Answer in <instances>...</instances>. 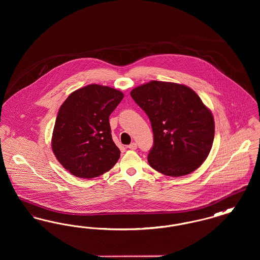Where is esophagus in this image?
I'll return each mask as SVG.
<instances>
[{"instance_id":"obj_1","label":"esophagus","mask_w":260,"mask_h":260,"mask_svg":"<svg viewBox=\"0 0 260 260\" xmlns=\"http://www.w3.org/2000/svg\"><path fill=\"white\" fill-rule=\"evenodd\" d=\"M127 147L131 149V150H136V149L137 148V144H136V142H133V143H131Z\"/></svg>"}]
</instances>
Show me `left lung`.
I'll return each mask as SVG.
<instances>
[{
	"label": "left lung",
	"instance_id": "1",
	"mask_svg": "<svg viewBox=\"0 0 260 260\" xmlns=\"http://www.w3.org/2000/svg\"><path fill=\"white\" fill-rule=\"evenodd\" d=\"M131 95L148 116L154 144L149 165L169 176L194 172L210 154L214 121L198 94L184 85L151 81Z\"/></svg>",
	"mask_w": 260,
	"mask_h": 260
}]
</instances>
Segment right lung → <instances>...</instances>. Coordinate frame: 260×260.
Instances as JSON below:
<instances>
[{
    "label": "right lung",
    "mask_w": 260,
    "mask_h": 260,
    "mask_svg": "<svg viewBox=\"0 0 260 260\" xmlns=\"http://www.w3.org/2000/svg\"><path fill=\"white\" fill-rule=\"evenodd\" d=\"M124 99L112 87L88 85L72 92L57 114L51 148L65 170L81 178L110 171L120 158L109 116Z\"/></svg>",
    "instance_id": "obj_1"
}]
</instances>
